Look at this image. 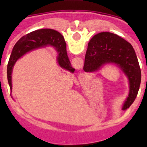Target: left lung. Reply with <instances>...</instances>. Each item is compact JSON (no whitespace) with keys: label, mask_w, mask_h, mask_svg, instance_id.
<instances>
[{"label":"left lung","mask_w":147,"mask_h":147,"mask_svg":"<svg viewBox=\"0 0 147 147\" xmlns=\"http://www.w3.org/2000/svg\"><path fill=\"white\" fill-rule=\"evenodd\" d=\"M110 63H115L129 79V97L122 108L126 110L136 99L141 83V70L137 55L131 43L117 34H97L88 44L84 70L94 72Z\"/></svg>","instance_id":"1"}]
</instances>
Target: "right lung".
<instances>
[{"instance_id": "right-lung-1", "label": "right lung", "mask_w": 147, "mask_h": 147, "mask_svg": "<svg viewBox=\"0 0 147 147\" xmlns=\"http://www.w3.org/2000/svg\"><path fill=\"white\" fill-rule=\"evenodd\" d=\"M47 44L56 47L59 52L58 62L62 68L72 72L75 71L68 59L66 52V43L64 41L63 36L56 30L51 29L36 30L21 37L12 49L7 68V80L11 91L12 88L11 72L16 61L26 52Z\"/></svg>"}]
</instances>
